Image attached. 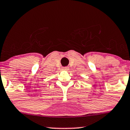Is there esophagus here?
<instances>
[{
  "label": "esophagus",
  "mask_w": 130,
  "mask_h": 130,
  "mask_svg": "<svg viewBox=\"0 0 130 130\" xmlns=\"http://www.w3.org/2000/svg\"><path fill=\"white\" fill-rule=\"evenodd\" d=\"M62 69L64 70H69V67H63Z\"/></svg>",
  "instance_id": "obj_1"
}]
</instances>
